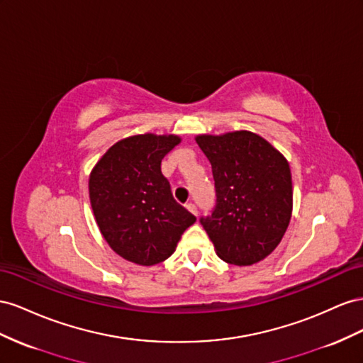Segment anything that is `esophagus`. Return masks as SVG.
<instances>
[{
	"label": "esophagus",
	"instance_id": "1",
	"mask_svg": "<svg viewBox=\"0 0 363 363\" xmlns=\"http://www.w3.org/2000/svg\"><path fill=\"white\" fill-rule=\"evenodd\" d=\"M185 206H187V210H189L190 213H193L196 217H198V214H199V213H198V206H196V205L191 203V202H189Z\"/></svg>",
	"mask_w": 363,
	"mask_h": 363
}]
</instances>
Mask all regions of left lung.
<instances>
[{"instance_id":"1","label":"left lung","mask_w":363,"mask_h":363,"mask_svg":"<svg viewBox=\"0 0 363 363\" xmlns=\"http://www.w3.org/2000/svg\"><path fill=\"white\" fill-rule=\"evenodd\" d=\"M196 143L213 170L216 205L201 223L223 262L251 266L281 242L292 216L289 162L264 138L247 130Z\"/></svg>"}]
</instances>
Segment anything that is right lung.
Instances as JSON below:
<instances>
[{
  "label": "right lung",
  "mask_w": 363,
  "mask_h": 363,
  "mask_svg": "<svg viewBox=\"0 0 363 363\" xmlns=\"http://www.w3.org/2000/svg\"><path fill=\"white\" fill-rule=\"evenodd\" d=\"M181 138L129 137L103 155L89 176V201L100 233L126 260L152 266L169 258L196 217L174 201L161 161Z\"/></svg>",
  "instance_id": "right-lung-1"
}]
</instances>
